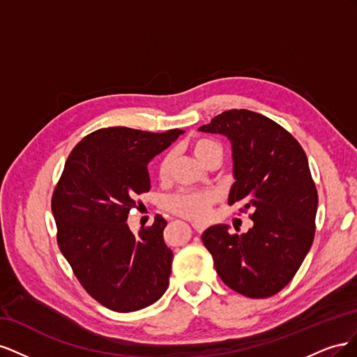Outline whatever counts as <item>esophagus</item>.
<instances>
[{"label":"esophagus","instance_id":"34e87169","mask_svg":"<svg viewBox=\"0 0 357 357\" xmlns=\"http://www.w3.org/2000/svg\"><path fill=\"white\" fill-rule=\"evenodd\" d=\"M192 226H193V229H195L197 232H204V229L207 228V225H202V223H192Z\"/></svg>","mask_w":357,"mask_h":357}]
</instances>
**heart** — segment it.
Here are the masks:
<instances>
[{
    "mask_svg": "<svg viewBox=\"0 0 357 357\" xmlns=\"http://www.w3.org/2000/svg\"><path fill=\"white\" fill-rule=\"evenodd\" d=\"M190 149L202 164L208 158L219 155L222 156V147L219 143L208 138H197L190 143ZM172 153H165L158 164V177L167 180L172 165ZM219 195L213 190H180L176 195L167 198L165 207L177 215L190 220H205L210 215L211 207L218 202Z\"/></svg>",
    "mask_w": 357,
    "mask_h": 357,
    "instance_id": "1",
    "label": "heart"
}]
</instances>
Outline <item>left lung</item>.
Instances as JSON below:
<instances>
[{"mask_svg": "<svg viewBox=\"0 0 357 357\" xmlns=\"http://www.w3.org/2000/svg\"><path fill=\"white\" fill-rule=\"evenodd\" d=\"M199 131L228 137L235 177L228 202L243 201L253 211L247 234L214 225L202 243L226 286L248 298L273 296L295 277L314 240L319 197L307 155L283 126L250 110L223 112Z\"/></svg>", "mask_w": 357, "mask_h": 357, "instance_id": "1", "label": "left lung"}]
</instances>
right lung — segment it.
<instances>
[{"label":"right lung","instance_id":"right-lung-1","mask_svg":"<svg viewBox=\"0 0 357 357\" xmlns=\"http://www.w3.org/2000/svg\"><path fill=\"white\" fill-rule=\"evenodd\" d=\"M183 132L98 129L71 150L53 190L59 250L84 290L113 311L146 308L168 287L172 252L162 235L167 220L158 214L135 235L126 219L138 208L137 198L150 190L147 164Z\"/></svg>","mask_w":357,"mask_h":357}]
</instances>
